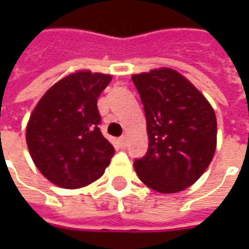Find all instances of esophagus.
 I'll list each match as a JSON object with an SVG mask.
<instances>
[{
	"instance_id": "34e87169",
	"label": "esophagus",
	"mask_w": 249,
	"mask_h": 249,
	"mask_svg": "<svg viewBox=\"0 0 249 249\" xmlns=\"http://www.w3.org/2000/svg\"><path fill=\"white\" fill-rule=\"evenodd\" d=\"M119 146L121 149H124L125 146H126V140H125V136H121L119 139Z\"/></svg>"
}]
</instances>
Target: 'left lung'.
<instances>
[{"label":"left lung","mask_w":249,"mask_h":249,"mask_svg":"<svg viewBox=\"0 0 249 249\" xmlns=\"http://www.w3.org/2000/svg\"><path fill=\"white\" fill-rule=\"evenodd\" d=\"M144 105L148 152L136 159L146 187L176 193L191 187L212 161L217 124L211 104L178 71L161 68L132 76Z\"/></svg>","instance_id":"1"}]
</instances>
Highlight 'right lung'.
Instances as JSON below:
<instances>
[{
  "label": "right lung",
  "instance_id": "right-lung-1",
  "mask_svg": "<svg viewBox=\"0 0 249 249\" xmlns=\"http://www.w3.org/2000/svg\"><path fill=\"white\" fill-rule=\"evenodd\" d=\"M112 80L103 73L80 71L64 77L42 96L30 114L26 144L49 181L66 189L100 178L114 155L101 133L97 98Z\"/></svg>",
  "mask_w": 249,
  "mask_h": 249
}]
</instances>
